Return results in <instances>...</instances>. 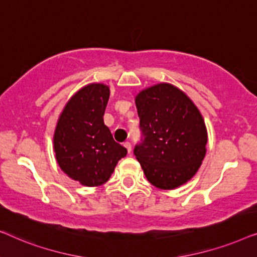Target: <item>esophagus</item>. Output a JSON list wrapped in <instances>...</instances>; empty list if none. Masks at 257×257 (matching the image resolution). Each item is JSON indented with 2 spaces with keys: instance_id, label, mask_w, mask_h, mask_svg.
Returning a JSON list of instances; mask_svg holds the SVG:
<instances>
[{
  "instance_id": "34e87169",
  "label": "esophagus",
  "mask_w": 257,
  "mask_h": 257,
  "mask_svg": "<svg viewBox=\"0 0 257 257\" xmlns=\"http://www.w3.org/2000/svg\"><path fill=\"white\" fill-rule=\"evenodd\" d=\"M124 146L126 147V150H127V152H128V153L131 152V150H132V145H131V143L125 142V143H124Z\"/></svg>"
}]
</instances>
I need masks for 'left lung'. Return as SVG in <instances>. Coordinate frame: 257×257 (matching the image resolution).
Instances as JSON below:
<instances>
[{
	"label": "left lung",
	"mask_w": 257,
	"mask_h": 257,
	"mask_svg": "<svg viewBox=\"0 0 257 257\" xmlns=\"http://www.w3.org/2000/svg\"><path fill=\"white\" fill-rule=\"evenodd\" d=\"M144 140L135 156L147 180L174 189L191 180L206 156L208 136L199 108L184 91L159 83L136 96Z\"/></svg>",
	"instance_id": "8db88e82"
}]
</instances>
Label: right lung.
<instances>
[{
  "instance_id": "right-lung-1",
  "label": "right lung",
  "mask_w": 257,
  "mask_h": 257,
  "mask_svg": "<svg viewBox=\"0 0 257 257\" xmlns=\"http://www.w3.org/2000/svg\"><path fill=\"white\" fill-rule=\"evenodd\" d=\"M110 87L91 83L77 91L59 114L54 133L56 160L69 178L86 187L106 182L127 150L104 124Z\"/></svg>"
}]
</instances>
